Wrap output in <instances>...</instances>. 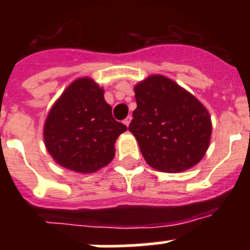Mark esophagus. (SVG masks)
I'll use <instances>...</instances> for the list:
<instances>
[{
  "label": "esophagus",
  "mask_w": 250,
  "mask_h": 250,
  "mask_svg": "<svg viewBox=\"0 0 250 250\" xmlns=\"http://www.w3.org/2000/svg\"><path fill=\"white\" fill-rule=\"evenodd\" d=\"M130 123H131V116H127V118L125 119V120H124V124H125L126 126H129Z\"/></svg>",
  "instance_id": "34e87169"
}]
</instances>
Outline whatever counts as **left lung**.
<instances>
[{"mask_svg": "<svg viewBox=\"0 0 250 250\" xmlns=\"http://www.w3.org/2000/svg\"><path fill=\"white\" fill-rule=\"evenodd\" d=\"M130 132L145 161L163 173H182L204 158L211 136L209 111L171 79L151 75L134 87Z\"/></svg>", "mask_w": 250, "mask_h": 250, "instance_id": "8db88e82", "label": "left lung"}]
</instances>
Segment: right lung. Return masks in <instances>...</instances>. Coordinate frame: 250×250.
Instances as JSON below:
<instances>
[{"instance_id":"obj_1","label":"right lung","mask_w":250,"mask_h":250,"mask_svg":"<svg viewBox=\"0 0 250 250\" xmlns=\"http://www.w3.org/2000/svg\"><path fill=\"white\" fill-rule=\"evenodd\" d=\"M126 130L112 118L103 87L91 77H80L51 107L43 125V141L57 164L91 174L111 163L115 143Z\"/></svg>"}]
</instances>
